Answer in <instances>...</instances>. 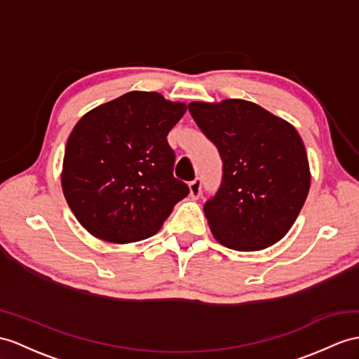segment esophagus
<instances>
[{"mask_svg": "<svg viewBox=\"0 0 359 359\" xmlns=\"http://www.w3.org/2000/svg\"><path fill=\"white\" fill-rule=\"evenodd\" d=\"M189 189H190V196L194 199H198L201 196V189H203V181H201V178L194 180L189 184Z\"/></svg>", "mask_w": 359, "mask_h": 359, "instance_id": "34e87169", "label": "esophagus"}]
</instances>
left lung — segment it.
Wrapping results in <instances>:
<instances>
[{
    "instance_id": "8db88e82",
    "label": "left lung",
    "mask_w": 359,
    "mask_h": 359,
    "mask_svg": "<svg viewBox=\"0 0 359 359\" xmlns=\"http://www.w3.org/2000/svg\"><path fill=\"white\" fill-rule=\"evenodd\" d=\"M187 108L222 160L221 186L204 204L216 241L239 251L274 245L290 231L309 191L299 133L247 100L191 102Z\"/></svg>"
}]
</instances>
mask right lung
Returning a JSON list of instances; mask_svg holds the SVG:
<instances>
[{
    "instance_id": "add662e5",
    "label": "right lung",
    "mask_w": 359,
    "mask_h": 359,
    "mask_svg": "<svg viewBox=\"0 0 359 359\" xmlns=\"http://www.w3.org/2000/svg\"><path fill=\"white\" fill-rule=\"evenodd\" d=\"M184 112L186 104L158 93L130 91L79 120L65 147L62 190L86 231L128 243L161 229L190 191L173 177L168 143Z\"/></svg>"
}]
</instances>
